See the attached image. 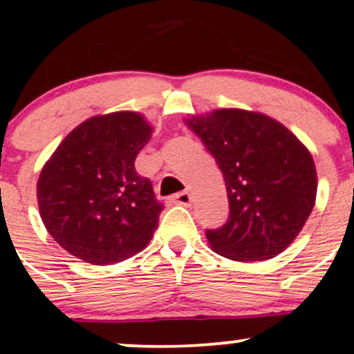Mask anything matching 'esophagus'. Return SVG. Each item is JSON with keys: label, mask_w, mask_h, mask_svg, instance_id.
<instances>
[{"label": "esophagus", "mask_w": 354, "mask_h": 354, "mask_svg": "<svg viewBox=\"0 0 354 354\" xmlns=\"http://www.w3.org/2000/svg\"><path fill=\"white\" fill-rule=\"evenodd\" d=\"M171 201L174 205H181V206H189L191 201H193V198H191L189 191H181V193L174 194L171 198Z\"/></svg>", "instance_id": "obj_1"}]
</instances>
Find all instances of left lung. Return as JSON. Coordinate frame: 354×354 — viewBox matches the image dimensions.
Listing matches in <instances>:
<instances>
[{
  "label": "left lung",
  "mask_w": 354,
  "mask_h": 354,
  "mask_svg": "<svg viewBox=\"0 0 354 354\" xmlns=\"http://www.w3.org/2000/svg\"><path fill=\"white\" fill-rule=\"evenodd\" d=\"M185 123L213 154L228 191V221L206 231L211 250L234 261L283 253L316 201L318 176L306 146L258 111L223 108Z\"/></svg>",
  "instance_id": "obj_1"
}]
</instances>
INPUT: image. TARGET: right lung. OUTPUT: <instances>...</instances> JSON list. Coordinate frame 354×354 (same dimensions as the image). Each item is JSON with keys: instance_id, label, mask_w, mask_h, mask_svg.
Returning a JSON list of instances; mask_svg holds the SVG:
<instances>
[{"instance_id": "right-lung-1", "label": "right lung", "mask_w": 354, "mask_h": 354, "mask_svg": "<svg viewBox=\"0 0 354 354\" xmlns=\"http://www.w3.org/2000/svg\"><path fill=\"white\" fill-rule=\"evenodd\" d=\"M153 126L136 111L93 116L61 141L36 185L39 216L68 253L113 265L151 241L163 205L135 169Z\"/></svg>"}]
</instances>
